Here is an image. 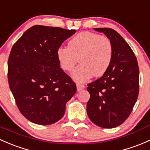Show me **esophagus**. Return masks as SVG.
<instances>
[{
  "instance_id": "obj_1",
  "label": "esophagus",
  "mask_w": 150,
  "mask_h": 150,
  "mask_svg": "<svg viewBox=\"0 0 150 150\" xmlns=\"http://www.w3.org/2000/svg\"><path fill=\"white\" fill-rule=\"evenodd\" d=\"M76 86H77V90H78V91H82V90L85 88L84 85L80 84V83H76Z\"/></svg>"
}]
</instances>
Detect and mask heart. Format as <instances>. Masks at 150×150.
Instances as JSON below:
<instances>
[{"mask_svg": "<svg viewBox=\"0 0 150 150\" xmlns=\"http://www.w3.org/2000/svg\"><path fill=\"white\" fill-rule=\"evenodd\" d=\"M113 45L108 37L90 31L80 32L69 41L68 47L61 46L57 57L62 70L70 72L78 61L81 64L72 76L78 82H86L93 76L100 77L109 68L113 58Z\"/></svg>", "mask_w": 150, "mask_h": 150, "instance_id": "obj_1", "label": "heart"}]
</instances>
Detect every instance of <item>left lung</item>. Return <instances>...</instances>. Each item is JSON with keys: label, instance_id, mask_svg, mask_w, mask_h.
Returning <instances> with one entry per match:
<instances>
[{"label": "left lung", "instance_id": "1", "mask_svg": "<svg viewBox=\"0 0 150 150\" xmlns=\"http://www.w3.org/2000/svg\"><path fill=\"white\" fill-rule=\"evenodd\" d=\"M113 45V58L107 72L88 84L87 113L98 127L111 129L121 125L132 111L139 95L138 62L134 53L120 34L109 28H95Z\"/></svg>", "mask_w": 150, "mask_h": 150}]
</instances>
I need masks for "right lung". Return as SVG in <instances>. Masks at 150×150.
Listing matches in <instances>:
<instances>
[{"label": "right lung", "mask_w": 150, "mask_h": 150, "mask_svg": "<svg viewBox=\"0 0 150 150\" xmlns=\"http://www.w3.org/2000/svg\"><path fill=\"white\" fill-rule=\"evenodd\" d=\"M75 30L35 25L13 45L8 61L9 87L28 120L50 125L60 120L76 85L59 67L57 50Z\"/></svg>", "instance_id": "add662e5"}]
</instances>
